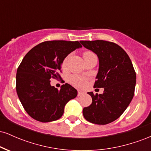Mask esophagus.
Segmentation results:
<instances>
[{
    "label": "esophagus",
    "instance_id": "1",
    "mask_svg": "<svg viewBox=\"0 0 151 151\" xmlns=\"http://www.w3.org/2000/svg\"><path fill=\"white\" fill-rule=\"evenodd\" d=\"M84 92H83V91H78V93H77V95H78V96H81V95H83L84 94Z\"/></svg>",
    "mask_w": 151,
    "mask_h": 151
}]
</instances>
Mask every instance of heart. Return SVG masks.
<instances>
[{"label": "heart", "mask_w": 151, "mask_h": 151, "mask_svg": "<svg viewBox=\"0 0 151 151\" xmlns=\"http://www.w3.org/2000/svg\"><path fill=\"white\" fill-rule=\"evenodd\" d=\"M92 55H94V53L92 52L91 51H85L83 52V57H84V60H86L89 58H90ZM69 57L70 55H67L66 58L64 59L63 62H62V68H66L67 65V62H68ZM69 81L71 84L74 86H77V87H82L86 84V79L84 77H81V76L78 75H71L70 77H69Z\"/></svg>", "instance_id": "b5f03b06"}]
</instances>
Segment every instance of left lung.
<instances>
[{
	"mask_svg": "<svg viewBox=\"0 0 151 151\" xmlns=\"http://www.w3.org/2000/svg\"><path fill=\"white\" fill-rule=\"evenodd\" d=\"M80 42L97 55L99 68L93 87L104 89L102 94L88 92L92 102L83 109V115L92 124L105 125L120 117L131 103L136 86V72L129 55L116 43L105 40Z\"/></svg>",
	"mask_w": 151,
	"mask_h": 151,
	"instance_id": "left-lung-1",
	"label": "left lung"
}]
</instances>
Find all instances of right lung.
<instances>
[{"instance_id":"1","label":"right lung","mask_w":151,"mask_h":151,"mask_svg":"<svg viewBox=\"0 0 151 151\" xmlns=\"http://www.w3.org/2000/svg\"><path fill=\"white\" fill-rule=\"evenodd\" d=\"M81 47L78 41H45L22 59L17 70L16 91L25 111L35 120L46 123L60 119L66 104L77 96L70 84L58 90L50 85V79H62L64 59Z\"/></svg>"}]
</instances>
